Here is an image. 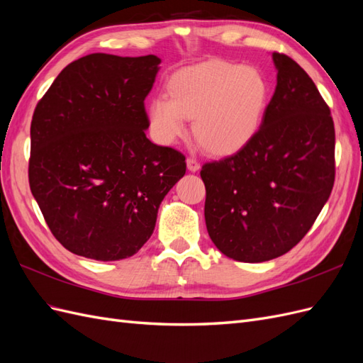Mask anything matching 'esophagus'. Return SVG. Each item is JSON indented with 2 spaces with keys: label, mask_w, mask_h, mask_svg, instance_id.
Instances as JSON below:
<instances>
[{
  "label": "esophagus",
  "mask_w": 363,
  "mask_h": 363,
  "mask_svg": "<svg viewBox=\"0 0 363 363\" xmlns=\"http://www.w3.org/2000/svg\"><path fill=\"white\" fill-rule=\"evenodd\" d=\"M186 164H188V169H189V171H192V172H195V171H199V169H200V163H199V160H195L194 157H188V159H186Z\"/></svg>",
  "instance_id": "esophagus-1"
}]
</instances>
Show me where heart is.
Masks as SVG:
<instances>
[{
	"mask_svg": "<svg viewBox=\"0 0 363 363\" xmlns=\"http://www.w3.org/2000/svg\"><path fill=\"white\" fill-rule=\"evenodd\" d=\"M269 86L252 67L207 60L172 74L168 96L148 104L155 136L169 144L186 131V118L200 147L213 156H230L256 136L265 115Z\"/></svg>",
	"mask_w": 363,
	"mask_h": 363,
	"instance_id": "heart-1",
	"label": "heart"
}]
</instances>
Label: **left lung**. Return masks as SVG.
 I'll list each match as a JSON object with an SVG mask.
<instances>
[{"label":"left lung","instance_id":"1","mask_svg":"<svg viewBox=\"0 0 363 363\" xmlns=\"http://www.w3.org/2000/svg\"><path fill=\"white\" fill-rule=\"evenodd\" d=\"M277 86L260 128L233 156L204 163L206 227L230 259L257 263L294 248L335 183V125L298 63L272 52Z\"/></svg>","mask_w":363,"mask_h":363}]
</instances>
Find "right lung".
I'll use <instances>...</instances> for the list:
<instances>
[{"mask_svg":"<svg viewBox=\"0 0 363 363\" xmlns=\"http://www.w3.org/2000/svg\"><path fill=\"white\" fill-rule=\"evenodd\" d=\"M160 59L94 52L69 63L31 119L30 189L51 233L77 256L136 255L184 156L152 144L145 98Z\"/></svg>","mask_w":363,"mask_h":363,"instance_id":"add662e5","label":"right lung"}]
</instances>
